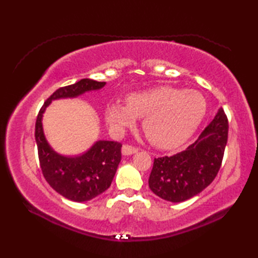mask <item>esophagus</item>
<instances>
[{
    "label": "esophagus",
    "instance_id": "1",
    "mask_svg": "<svg viewBox=\"0 0 258 258\" xmlns=\"http://www.w3.org/2000/svg\"><path fill=\"white\" fill-rule=\"evenodd\" d=\"M139 152V149H136V147H133L131 145H123L122 147V154L123 155H132L135 154V153Z\"/></svg>",
    "mask_w": 258,
    "mask_h": 258
}]
</instances>
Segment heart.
<instances>
[{
	"instance_id": "obj_1",
	"label": "heart",
	"mask_w": 258,
	"mask_h": 258,
	"mask_svg": "<svg viewBox=\"0 0 258 258\" xmlns=\"http://www.w3.org/2000/svg\"><path fill=\"white\" fill-rule=\"evenodd\" d=\"M206 112L200 92L158 86L132 93L126 104L113 102L105 108V119L113 132L120 134L143 118V130L153 145L174 149L195 132Z\"/></svg>"
}]
</instances>
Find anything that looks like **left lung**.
Listing matches in <instances>:
<instances>
[{
	"instance_id": "left-lung-1",
	"label": "left lung",
	"mask_w": 258,
	"mask_h": 258,
	"mask_svg": "<svg viewBox=\"0 0 258 258\" xmlns=\"http://www.w3.org/2000/svg\"><path fill=\"white\" fill-rule=\"evenodd\" d=\"M227 135V117L223 108H218L211 124L185 151L155 158L149 178L151 190L173 203L200 194L220 171Z\"/></svg>"
}]
</instances>
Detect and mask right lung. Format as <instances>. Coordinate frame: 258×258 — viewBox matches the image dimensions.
Here are the masks:
<instances>
[{"label": "right lung", "mask_w": 258, "mask_h": 258, "mask_svg": "<svg viewBox=\"0 0 258 258\" xmlns=\"http://www.w3.org/2000/svg\"><path fill=\"white\" fill-rule=\"evenodd\" d=\"M105 84V82L83 79L75 84L61 87L47 98L37 115L35 141L42 173L51 187L70 201L87 202L111 186L122 157V144L113 141H96L81 155L58 154L45 138L43 114L52 101L78 97L86 92L101 90Z\"/></svg>", "instance_id": "right-lung-1"}]
</instances>
